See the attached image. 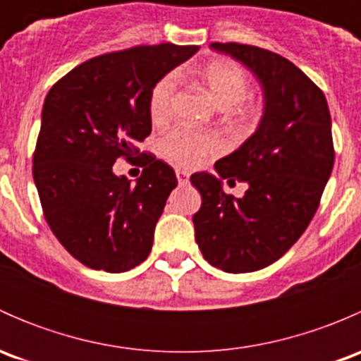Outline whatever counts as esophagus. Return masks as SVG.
Instances as JSON below:
<instances>
[{"label": "esophagus", "instance_id": "34e87169", "mask_svg": "<svg viewBox=\"0 0 361 361\" xmlns=\"http://www.w3.org/2000/svg\"><path fill=\"white\" fill-rule=\"evenodd\" d=\"M188 176H190V174H188V171H183V169H176V178H178V181H180V185H185L188 181Z\"/></svg>", "mask_w": 361, "mask_h": 361}]
</instances>
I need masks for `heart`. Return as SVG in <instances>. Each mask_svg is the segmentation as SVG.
<instances>
[{
	"label": "heart",
	"mask_w": 361,
	"mask_h": 361,
	"mask_svg": "<svg viewBox=\"0 0 361 361\" xmlns=\"http://www.w3.org/2000/svg\"><path fill=\"white\" fill-rule=\"evenodd\" d=\"M202 80L214 103L221 110L232 116L245 115L246 108L243 106V101L250 92V76L239 64L232 61H214L204 68ZM178 87H180V75L176 71L166 73L152 87L148 111L154 122L169 118ZM218 147L220 140L214 134L188 129V127H176L160 141V150L167 159L187 167L201 164L207 155L216 152Z\"/></svg>",
	"instance_id": "1"
}]
</instances>
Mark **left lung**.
Returning a JSON list of instances; mask_svg holds the SVG:
<instances>
[{
  "label": "left lung",
  "instance_id": "8db88e82",
  "mask_svg": "<svg viewBox=\"0 0 361 361\" xmlns=\"http://www.w3.org/2000/svg\"><path fill=\"white\" fill-rule=\"evenodd\" d=\"M241 61L264 87L257 133L214 164L228 183L245 181L241 199L207 173L190 176L201 192L194 214L202 257L225 272H253L281 258L304 234L322 201L336 159L325 94L279 54L245 43H211Z\"/></svg>",
  "mask_w": 361,
  "mask_h": 361
}]
</instances>
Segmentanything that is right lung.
Returning a JSON list of instances; mask_svg holds the SVG:
<instances>
[{
	"mask_svg": "<svg viewBox=\"0 0 361 361\" xmlns=\"http://www.w3.org/2000/svg\"><path fill=\"white\" fill-rule=\"evenodd\" d=\"M197 45H137L92 57L47 94L32 154L43 216L61 245L96 271L126 272L150 255L174 169L137 143L152 133V87ZM140 158L136 185L111 169Z\"/></svg>",
	"mask_w": 361,
	"mask_h": 361,
	"instance_id": "1",
	"label": "right lung"
}]
</instances>
